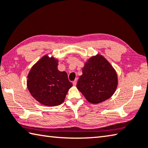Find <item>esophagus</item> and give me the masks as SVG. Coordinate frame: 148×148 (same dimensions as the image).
<instances>
[{
	"label": "esophagus",
	"instance_id": "1",
	"mask_svg": "<svg viewBox=\"0 0 148 148\" xmlns=\"http://www.w3.org/2000/svg\"><path fill=\"white\" fill-rule=\"evenodd\" d=\"M72 83H73L74 85H76V84H77V79H75L74 81L72 82Z\"/></svg>",
	"mask_w": 148,
	"mask_h": 148
}]
</instances>
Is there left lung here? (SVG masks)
Masks as SVG:
<instances>
[{"label":"left lung","instance_id":"8db88e82","mask_svg":"<svg viewBox=\"0 0 148 148\" xmlns=\"http://www.w3.org/2000/svg\"><path fill=\"white\" fill-rule=\"evenodd\" d=\"M76 87L88 101L99 103L111 98L116 90L118 77L113 67L105 58H90L82 70Z\"/></svg>","mask_w":148,"mask_h":148}]
</instances>
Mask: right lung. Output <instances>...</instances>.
I'll use <instances>...</instances> for the list:
<instances>
[{
	"label": "right lung",
	"mask_w": 148,
	"mask_h": 148,
	"mask_svg": "<svg viewBox=\"0 0 148 148\" xmlns=\"http://www.w3.org/2000/svg\"><path fill=\"white\" fill-rule=\"evenodd\" d=\"M58 61L45 56L32 66L28 75L27 87L40 103L56 106L63 103L72 83L66 72L58 69Z\"/></svg>",
	"instance_id": "obj_1"
}]
</instances>
